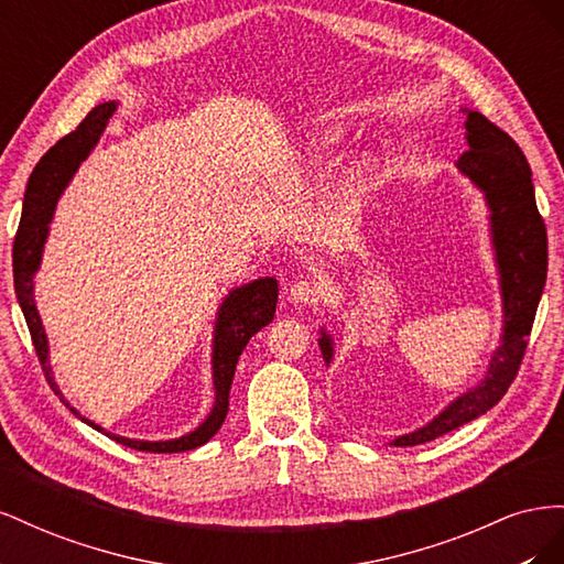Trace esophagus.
<instances>
[{
    "label": "esophagus",
    "mask_w": 564,
    "mask_h": 564,
    "mask_svg": "<svg viewBox=\"0 0 564 564\" xmlns=\"http://www.w3.org/2000/svg\"><path fill=\"white\" fill-rule=\"evenodd\" d=\"M286 294H289V301L296 303V305H311L319 299L322 289L313 280H296L292 286H289Z\"/></svg>",
    "instance_id": "esophagus-1"
}]
</instances>
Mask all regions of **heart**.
Wrapping results in <instances>:
<instances>
[{
	"label": "heart",
	"mask_w": 564,
	"mask_h": 564,
	"mask_svg": "<svg viewBox=\"0 0 564 564\" xmlns=\"http://www.w3.org/2000/svg\"><path fill=\"white\" fill-rule=\"evenodd\" d=\"M340 145V131L336 127H324L315 133H311L292 155V164L301 172H322L327 169ZM377 155L365 150L357 152V155L346 164L344 169V193L348 197H360L367 187L371 185L373 176H377Z\"/></svg>",
	"instance_id": "b5f03b06"
}]
</instances>
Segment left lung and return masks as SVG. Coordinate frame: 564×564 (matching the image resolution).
Returning a JSON list of instances; mask_svg holds the SVG:
<instances>
[{
  "label": "left lung",
  "instance_id": "8db88e82",
  "mask_svg": "<svg viewBox=\"0 0 564 564\" xmlns=\"http://www.w3.org/2000/svg\"><path fill=\"white\" fill-rule=\"evenodd\" d=\"M460 110L466 115L468 150L456 166L482 193L489 212V242L499 272L503 313L501 344L494 350L480 383L460 392L421 429L390 440L395 447H414L445 435L487 414L506 395L520 369L549 268V240L536 209L532 169L522 150L485 115ZM317 344L324 365L329 367L334 362V338L319 329Z\"/></svg>",
  "mask_w": 564,
  "mask_h": 564
}]
</instances>
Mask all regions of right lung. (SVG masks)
<instances>
[{
    "mask_svg": "<svg viewBox=\"0 0 564 564\" xmlns=\"http://www.w3.org/2000/svg\"><path fill=\"white\" fill-rule=\"evenodd\" d=\"M115 110H117V100H108V104L96 106L87 117H84V122L73 133H67L65 139H61L46 152V155L37 162L35 172L30 174L25 197H23L21 226H19V232H15V242H13L15 296H19L21 311L25 315L32 344H35L48 386L54 388L56 395L77 419H82L84 423L91 425V429L100 431L104 435L112 437L115 442H119V445L131 447V449L155 452V454L187 452L204 445V442H209L218 433L220 425H224L228 414V395H230L237 360H240L249 338L256 332H261L265 324L275 317L280 289L275 278H259V280H251L249 284L230 289L228 296L220 301L216 322H214V338H212L214 404L209 409L207 419H204L195 431L172 440H133L124 435H115L106 431L104 425L82 416L77 409L63 398V392L54 379V367H51V360H48V338L44 332L42 317L37 313L35 275L42 265V253L48 240L51 220H54L58 199L65 193V187L70 185L79 164L91 155V150L96 148L100 135H104L108 119L112 117Z\"/></svg>",
    "mask_w": 564,
    "mask_h": 564,
    "instance_id": "obj_1",
    "label": "right lung"
}]
</instances>
